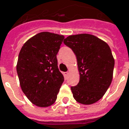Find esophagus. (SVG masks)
<instances>
[{
    "instance_id": "1",
    "label": "esophagus",
    "mask_w": 129,
    "mask_h": 129,
    "mask_svg": "<svg viewBox=\"0 0 129 129\" xmlns=\"http://www.w3.org/2000/svg\"><path fill=\"white\" fill-rule=\"evenodd\" d=\"M64 77L67 78V77H68V75H69V72H66L64 73Z\"/></svg>"
}]
</instances>
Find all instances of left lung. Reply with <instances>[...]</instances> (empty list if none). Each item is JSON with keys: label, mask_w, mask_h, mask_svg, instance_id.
<instances>
[{"label": "left lung", "mask_w": 129, "mask_h": 129, "mask_svg": "<svg viewBox=\"0 0 129 129\" xmlns=\"http://www.w3.org/2000/svg\"><path fill=\"white\" fill-rule=\"evenodd\" d=\"M64 43L70 47L77 57L79 82L71 87L77 102L92 104L99 101L111 84L114 59L108 44L94 35H70Z\"/></svg>", "instance_id": "1"}]
</instances>
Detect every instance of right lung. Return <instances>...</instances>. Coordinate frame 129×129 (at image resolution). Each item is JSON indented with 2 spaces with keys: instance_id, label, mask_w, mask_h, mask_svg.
Segmentation results:
<instances>
[{
  "instance_id": "add662e5",
  "label": "right lung",
  "mask_w": 129,
  "mask_h": 129,
  "mask_svg": "<svg viewBox=\"0 0 129 129\" xmlns=\"http://www.w3.org/2000/svg\"><path fill=\"white\" fill-rule=\"evenodd\" d=\"M64 38L49 32L40 33L20 51L16 67L20 84L27 99L38 107L53 104L64 82L57 59Z\"/></svg>"
}]
</instances>
